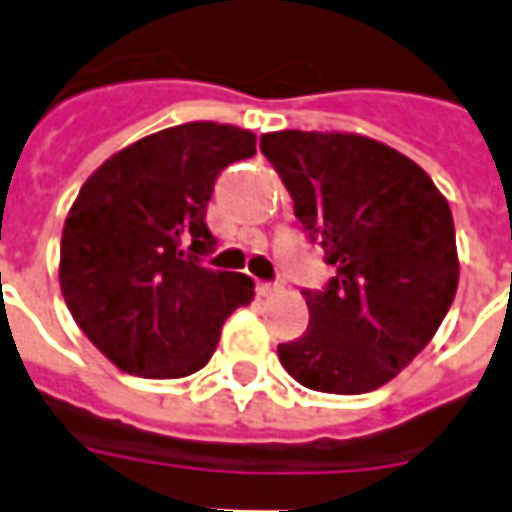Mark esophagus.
Returning <instances> with one entry per match:
<instances>
[{
  "instance_id": "obj_1",
  "label": "esophagus",
  "mask_w": 512,
  "mask_h": 512,
  "mask_svg": "<svg viewBox=\"0 0 512 512\" xmlns=\"http://www.w3.org/2000/svg\"><path fill=\"white\" fill-rule=\"evenodd\" d=\"M257 293L260 296H277V293H282V285L279 282H257Z\"/></svg>"
}]
</instances>
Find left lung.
<instances>
[{
  "label": "left lung",
  "instance_id": "left-lung-1",
  "mask_svg": "<svg viewBox=\"0 0 512 512\" xmlns=\"http://www.w3.org/2000/svg\"><path fill=\"white\" fill-rule=\"evenodd\" d=\"M260 150L337 268L326 290H301L310 326L279 345V362L315 392H373L433 340L455 299L450 205L425 169L370 136L274 131Z\"/></svg>",
  "mask_w": 512,
  "mask_h": 512
}]
</instances>
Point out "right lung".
<instances>
[{"label":"right lung","mask_w":512,"mask_h":512,"mask_svg":"<svg viewBox=\"0 0 512 512\" xmlns=\"http://www.w3.org/2000/svg\"><path fill=\"white\" fill-rule=\"evenodd\" d=\"M238 126L183 123L123 147L87 178L68 211L60 288L73 321L123 373L183 378L208 365L222 323L255 282L200 263L216 238L205 224L213 183L252 158Z\"/></svg>","instance_id":"add662e5"}]
</instances>
